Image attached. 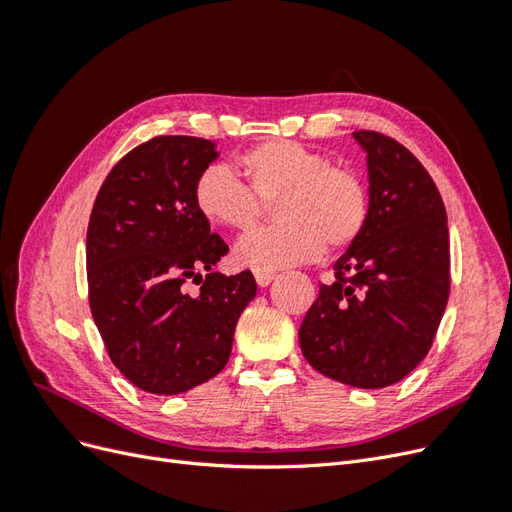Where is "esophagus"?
<instances>
[{"label":"esophagus","mask_w":512,"mask_h":512,"mask_svg":"<svg viewBox=\"0 0 512 512\" xmlns=\"http://www.w3.org/2000/svg\"><path fill=\"white\" fill-rule=\"evenodd\" d=\"M254 277H256V284L260 288H265L275 280V273L273 271H254Z\"/></svg>","instance_id":"esophagus-1"}]
</instances>
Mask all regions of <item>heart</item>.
<instances>
[{
  "label": "heart",
  "instance_id": "obj_1",
  "mask_svg": "<svg viewBox=\"0 0 512 512\" xmlns=\"http://www.w3.org/2000/svg\"><path fill=\"white\" fill-rule=\"evenodd\" d=\"M247 185L228 166L205 168L194 205L209 224L254 230L267 205H277L275 228L258 230L237 247V260L256 271H277L318 258L324 245L346 250L369 220V190L352 168L292 141H267L241 156Z\"/></svg>",
  "mask_w": 512,
  "mask_h": 512
}]
</instances>
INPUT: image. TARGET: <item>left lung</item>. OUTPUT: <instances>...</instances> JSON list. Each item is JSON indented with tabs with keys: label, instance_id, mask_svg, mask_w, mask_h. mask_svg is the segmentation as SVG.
<instances>
[{
	"label": "left lung",
	"instance_id": "8db88e82",
	"mask_svg": "<svg viewBox=\"0 0 512 512\" xmlns=\"http://www.w3.org/2000/svg\"><path fill=\"white\" fill-rule=\"evenodd\" d=\"M367 153L369 220L307 309L299 344L320 374L384 389L421 363L451 290L446 209L412 153L380 132L352 134Z\"/></svg>",
	"mask_w": 512,
	"mask_h": 512
}]
</instances>
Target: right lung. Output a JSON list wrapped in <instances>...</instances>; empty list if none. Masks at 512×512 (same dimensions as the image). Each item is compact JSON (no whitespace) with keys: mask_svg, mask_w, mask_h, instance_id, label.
<instances>
[{"mask_svg":"<svg viewBox=\"0 0 512 512\" xmlns=\"http://www.w3.org/2000/svg\"><path fill=\"white\" fill-rule=\"evenodd\" d=\"M215 158L207 138H151L113 166L91 209V316L113 365L153 395H179L218 376L256 297L250 271H211L228 245L198 213L194 185ZM185 279L201 284L194 298L182 290Z\"/></svg>","mask_w":512,"mask_h":512,"instance_id":"add662e5","label":"right lung"}]
</instances>
